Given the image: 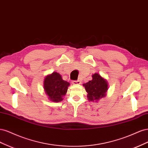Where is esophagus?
<instances>
[{"mask_svg":"<svg viewBox=\"0 0 148 148\" xmlns=\"http://www.w3.org/2000/svg\"><path fill=\"white\" fill-rule=\"evenodd\" d=\"M81 82L79 81V80H73V81H72V83L73 84H81Z\"/></svg>","mask_w":148,"mask_h":148,"instance_id":"esophagus-1","label":"esophagus"}]
</instances>
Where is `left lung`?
<instances>
[{
    "label": "left lung",
    "instance_id": "8db88e82",
    "mask_svg": "<svg viewBox=\"0 0 148 148\" xmlns=\"http://www.w3.org/2000/svg\"><path fill=\"white\" fill-rule=\"evenodd\" d=\"M92 79L83 84L86 91L88 92V99L90 101H98L106 96L107 90V83L98 73H95Z\"/></svg>",
    "mask_w": 148,
    "mask_h": 148
}]
</instances>
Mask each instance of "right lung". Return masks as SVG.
I'll use <instances>...</instances> for the list:
<instances>
[{"instance_id": "add662e5", "label": "right lung", "mask_w": 148, "mask_h": 148, "mask_svg": "<svg viewBox=\"0 0 148 148\" xmlns=\"http://www.w3.org/2000/svg\"><path fill=\"white\" fill-rule=\"evenodd\" d=\"M44 90L49 99L53 102H59L63 99L70 83L62 79L59 73L53 72L47 75L44 79Z\"/></svg>"}]
</instances>
